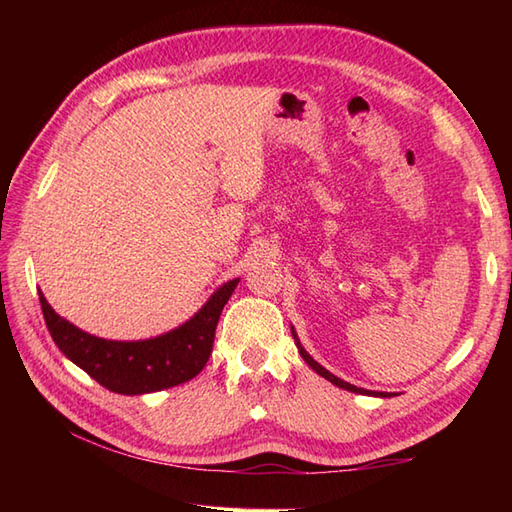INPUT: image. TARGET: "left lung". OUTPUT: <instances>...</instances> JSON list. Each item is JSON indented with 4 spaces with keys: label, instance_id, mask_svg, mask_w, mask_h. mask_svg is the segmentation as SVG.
I'll list each match as a JSON object with an SVG mask.
<instances>
[{
    "label": "left lung",
    "instance_id": "1",
    "mask_svg": "<svg viewBox=\"0 0 512 512\" xmlns=\"http://www.w3.org/2000/svg\"><path fill=\"white\" fill-rule=\"evenodd\" d=\"M292 336H295V343H297V347H299V354H301V358H303V361H306L312 369H314V372H317L319 376H323V378H328L330 380V383L332 385H336V387H343V389H347V391H354V394H369V396H383V398H387L389 394H387V391H378V394H372V391H367V389H361V387H356V385H350V383H345V380H341V378H336L334 374H330L328 372V369H325V367H321L317 361H314V358L306 352V350H303V347H301V343H299V339H297V334H295V330H292Z\"/></svg>",
    "mask_w": 512,
    "mask_h": 512
}]
</instances>
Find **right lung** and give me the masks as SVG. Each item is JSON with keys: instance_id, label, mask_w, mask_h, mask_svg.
<instances>
[{"instance_id": "right-lung-1", "label": "right lung", "mask_w": 512, "mask_h": 512, "mask_svg": "<svg viewBox=\"0 0 512 512\" xmlns=\"http://www.w3.org/2000/svg\"><path fill=\"white\" fill-rule=\"evenodd\" d=\"M239 279L217 288L193 319L156 339L105 341L61 319L39 292L43 319L59 350L114 394L138 396L176 387L198 376L213 352L215 328Z\"/></svg>"}]
</instances>
